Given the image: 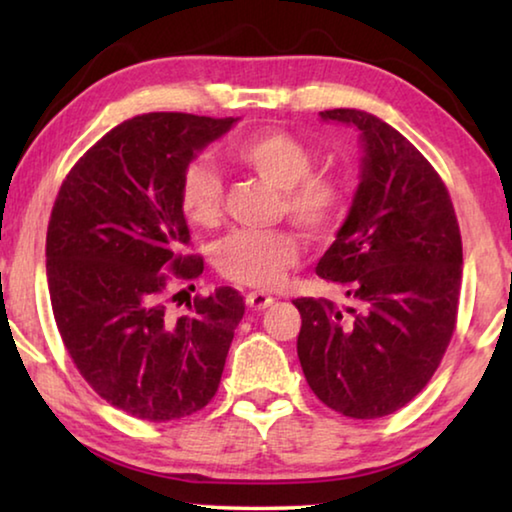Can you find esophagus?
<instances>
[{
	"instance_id": "esophagus-1",
	"label": "esophagus",
	"mask_w": 512,
	"mask_h": 512,
	"mask_svg": "<svg viewBox=\"0 0 512 512\" xmlns=\"http://www.w3.org/2000/svg\"><path fill=\"white\" fill-rule=\"evenodd\" d=\"M246 305L250 309H255V311L266 309V307L273 305V296H271V293H264V291H250L246 296Z\"/></svg>"
}]
</instances>
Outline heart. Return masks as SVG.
Segmentation results:
<instances>
[{
  "instance_id": "1",
  "label": "heart",
  "mask_w": 512,
  "mask_h": 512,
  "mask_svg": "<svg viewBox=\"0 0 512 512\" xmlns=\"http://www.w3.org/2000/svg\"><path fill=\"white\" fill-rule=\"evenodd\" d=\"M230 158L282 192L280 212L314 241L339 235L350 214V189L341 176L316 173L309 146L282 131H262L232 146ZM178 201L185 219L212 228L223 212V183L210 164L189 162L180 173ZM300 259V239L291 230L235 232L214 253L225 280L255 289H273Z\"/></svg>"
}]
</instances>
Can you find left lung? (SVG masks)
Wrapping results in <instances>:
<instances>
[{"mask_svg": "<svg viewBox=\"0 0 512 512\" xmlns=\"http://www.w3.org/2000/svg\"><path fill=\"white\" fill-rule=\"evenodd\" d=\"M320 117L357 126L363 142L348 221L316 266L354 305L293 300L302 318L298 359L329 409L354 420L384 418L429 384L452 341L461 230L443 178L402 133L363 110Z\"/></svg>", "mask_w": 512, "mask_h": 512, "instance_id": "8db88e82", "label": "left lung"}]
</instances>
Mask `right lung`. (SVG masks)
Instances as JSON below:
<instances>
[{"label": "right lung", "instance_id": "1", "mask_svg": "<svg viewBox=\"0 0 512 512\" xmlns=\"http://www.w3.org/2000/svg\"><path fill=\"white\" fill-rule=\"evenodd\" d=\"M237 119L149 112L121 121L60 185L47 228V284L65 348L119 411L149 422L201 411L219 388L244 298L221 287L171 316V280H196L180 173ZM194 289V284H192Z\"/></svg>", "mask_w": 512, "mask_h": 512}]
</instances>
